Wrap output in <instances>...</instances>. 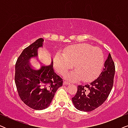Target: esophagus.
I'll return each instance as SVG.
<instances>
[{
	"label": "esophagus",
	"mask_w": 128,
	"mask_h": 128,
	"mask_svg": "<svg viewBox=\"0 0 128 128\" xmlns=\"http://www.w3.org/2000/svg\"><path fill=\"white\" fill-rule=\"evenodd\" d=\"M68 84H70V83H69V82H65V81L64 82V85L66 86V85H68Z\"/></svg>",
	"instance_id": "34e87169"
}]
</instances>
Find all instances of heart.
<instances>
[{"label": "heart", "instance_id": "obj_1", "mask_svg": "<svg viewBox=\"0 0 128 128\" xmlns=\"http://www.w3.org/2000/svg\"><path fill=\"white\" fill-rule=\"evenodd\" d=\"M102 50L87 44L72 45L59 51L54 58V68L56 72L64 74L74 66L75 69L68 72L64 78L70 82L82 80L88 82L100 75L104 65Z\"/></svg>", "mask_w": 128, "mask_h": 128}]
</instances>
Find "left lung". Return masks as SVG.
Instances as JSON below:
<instances>
[{
    "instance_id": "left-lung-1",
    "label": "left lung",
    "mask_w": 128,
    "mask_h": 128,
    "mask_svg": "<svg viewBox=\"0 0 128 128\" xmlns=\"http://www.w3.org/2000/svg\"><path fill=\"white\" fill-rule=\"evenodd\" d=\"M114 75L115 64L110 54L98 78L90 84L78 86V92L72 98L73 104L76 109L88 112L101 106L112 88Z\"/></svg>"
}]
</instances>
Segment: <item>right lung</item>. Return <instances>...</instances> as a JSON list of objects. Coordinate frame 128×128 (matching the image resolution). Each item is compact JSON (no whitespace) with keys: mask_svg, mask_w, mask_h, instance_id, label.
I'll return each instance as SVG.
<instances>
[{"mask_svg":"<svg viewBox=\"0 0 128 128\" xmlns=\"http://www.w3.org/2000/svg\"><path fill=\"white\" fill-rule=\"evenodd\" d=\"M43 38L36 40L22 50L15 66V83L22 100L36 110L48 108L56 90L62 86L61 78L54 72L53 60L49 65L34 68L31 59L38 56V49L42 47Z\"/></svg>","mask_w":128,"mask_h":128,"instance_id":"add662e5","label":"right lung"}]
</instances>
